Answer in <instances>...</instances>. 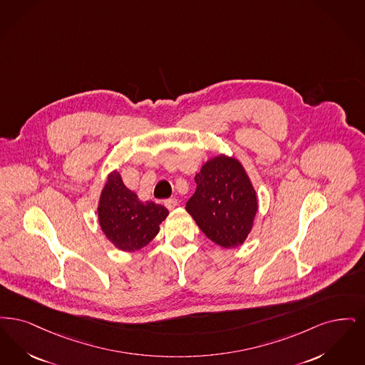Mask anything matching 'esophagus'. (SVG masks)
Listing matches in <instances>:
<instances>
[{
	"label": "esophagus",
	"instance_id": "obj_1",
	"mask_svg": "<svg viewBox=\"0 0 365 365\" xmlns=\"http://www.w3.org/2000/svg\"><path fill=\"white\" fill-rule=\"evenodd\" d=\"M177 199H168V200H165V206L168 207L169 210H173L175 206H177Z\"/></svg>",
	"mask_w": 365,
	"mask_h": 365
}]
</instances>
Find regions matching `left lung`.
Returning <instances> with one entry per match:
<instances>
[{
	"mask_svg": "<svg viewBox=\"0 0 365 365\" xmlns=\"http://www.w3.org/2000/svg\"><path fill=\"white\" fill-rule=\"evenodd\" d=\"M195 182L185 208L200 230L223 248L241 245L257 212L256 192L241 162L223 154L208 159Z\"/></svg>",
	"mask_w": 365,
	"mask_h": 365,
	"instance_id": "8db88e82",
	"label": "left lung"
}]
</instances>
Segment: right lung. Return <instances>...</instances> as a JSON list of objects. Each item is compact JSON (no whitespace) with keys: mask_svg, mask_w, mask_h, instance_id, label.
<instances>
[{"mask_svg":"<svg viewBox=\"0 0 365 365\" xmlns=\"http://www.w3.org/2000/svg\"><path fill=\"white\" fill-rule=\"evenodd\" d=\"M168 215L166 207L139 200L138 195L124 185L117 170L108 175L99 196L98 220L115 248L125 252L139 251L158 235L159 225Z\"/></svg>","mask_w":365,"mask_h":365,"instance_id":"1","label":"right lung"}]
</instances>
